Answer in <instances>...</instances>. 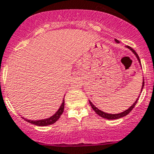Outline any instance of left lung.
Returning <instances> with one entry per match:
<instances>
[{
    "label": "left lung",
    "mask_w": 154,
    "mask_h": 154,
    "mask_svg": "<svg viewBox=\"0 0 154 154\" xmlns=\"http://www.w3.org/2000/svg\"><path fill=\"white\" fill-rule=\"evenodd\" d=\"M115 41L117 43H119L120 42L117 40V39H115ZM127 48H128V49H130L131 51L132 52V53H134V55H135V57H137V59H138V62H139V63H141L140 62V59H139V57H138V55L136 53V52L134 51V49H132V48H131L130 46H127ZM143 86H144V79H143V86H142V89H141V92L140 94L142 93V91H143ZM138 97L136 99V101H134V103L133 104V105H131V106H130V107L128 108L127 110H125V111L122 112H120V113H117V114H110V113H107V112H105L101 111V110H100L99 109H97L96 106H95L94 104H93L92 102H91L90 100H89V102H90V104H91V107H92V109L94 110V112H96V113L97 114V115H99L100 116H101L102 118H104V119H108V120H116V119H120V118L121 117H124V116H125L128 115L129 112H130L131 111L132 109H133V108L135 106V105H136L137 101H138Z\"/></svg>",
    "instance_id": "1"
}]
</instances>
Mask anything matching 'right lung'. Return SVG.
Masks as SVG:
<instances>
[{"label":"right lung","mask_w":154,"mask_h":154,"mask_svg":"<svg viewBox=\"0 0 154 154\" xmlns=\"http://www.w3.org/2000/svg\"><path fill=\"white\" fill-rule=\"evenodd\" d=\"M63 109H64V100H63L62 101V104L60 105V107L59 108V109L57 110V112L53 116H50V117L47 118V119H43V120H27V119H25L24 117H23V119L26 120V121L29 122L30 124H34V125L37 126H49L53 124L55 122H57V120H59V118L60 117V116L62 115L63 112Z\"/></svg>","instance_id":"right-lung-1"}]
</instances>
